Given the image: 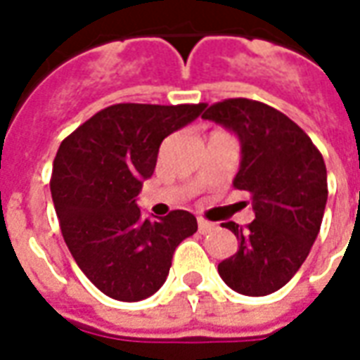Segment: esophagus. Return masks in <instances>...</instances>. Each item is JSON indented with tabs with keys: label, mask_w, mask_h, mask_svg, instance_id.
Here are the masks:
<instances>
[{
	"label": "esophagus",
	"mask_w": 360,
	"mask_h": 360,
	"mask_svg": "<svg viewBox=\"0 0 360 360\" xmlns=\"http://www.w3.org/2000/svg\"><path fill=\"white\" fill-rule=\"evenodd\" d=\"M212 227H214V224H210V221H206V219L198 218V231L200 233H208Z\"/></svg>",
	"instance_id": "1"
}]
</instances>
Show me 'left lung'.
Here are the masks:
<instances>
[{"mask_svg":"<svg viewBox=\"0 0 360 360\" xmlns=\"http://www.w3.org/2000/svg\"><path fill=\"white\" fill-rule=\"evenodd\" d=\"M202 119L226 127L241 142L233 187L249 191L255 212L245 229L224 224L239 249L219 262V276L237 293L270 295L293 278L316 241L328 200L324 158L301 127L262 102H218Z\"/></svg>","mask_w":360,"mask_h":360,"instance_id":"1","label":"left lung"}]
</instances>
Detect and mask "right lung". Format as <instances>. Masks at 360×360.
Masks as SVG:
<instances>
[{"mask_svg": "<svg viewBox=\"0 0 360 360\" xmlns=\"http://www.w3.org/2000/svg\"><path fill=\"white\" fill-rule=\"evenodd\" d=\"M204 108L115 103L59 146L50 188L61 233L82 274L111 299L134 302L156 293L177 245L198 227L187 210L144 218L136 196L154 173L162 141Z\"/></svg>", "mask_w": 360, "mask_h": 360, "instance_id": "obj_1", "label": "right lung"}]
</instances>
